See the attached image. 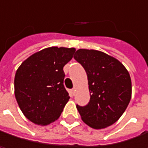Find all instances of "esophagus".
<instances>
[{
  "label": "esophagus",
  "mask_w": 148,
  "mask_h": 148,
  "mask_svg": "<svg viewBox=\"0 0 148 148\" xmlns=\"http://www.w3.org/2000/svg\"><path fill=\"white\" fill-rule=\"evenodd\" d=\"M71 92H72V94H74V92H75V88H73V89L71 90Z\"/></svg>",
  "instance_id": "34e87169"
}]
</instances>
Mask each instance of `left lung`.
<instances>
[{"mask_svg": "<svg viewBox=\"0 0 148 148\" xmlns=\"http://www.w3.org/2000/svg\"><path fill=\"white\" fill-rule=\"evenodd\" d=\"M74 58L87 74L90 101L76 105L82 121L100 130L115 123L127 109L132 94L131 79L117 59L95 49H78Z\"/></svg>", "mask_w": 148, "mask_h": 148, "instance_id": "8db88e82", "label": "left lung"}]
</instances>
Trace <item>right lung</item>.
Masks as SVG:
<instances>
[{
	"instance_id": "right-lung-1",
	"label": "right lung",
	"mask_w": 148,
	"mask_h": 148,
	"mask_svg": "<svg viewBox=\"0 0 148 148\" xmlns=\"http://www.w3.org/2000/svg\"><path fill=\"white\" fill-rule=\"evenodd\" d=\"M74 52V48H46L29 56L17 69L15 98L33 123L45 126L59 118L70 98L63 85V67Z\"/></svg>"
}]
</instances>
